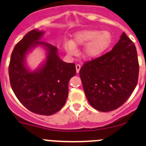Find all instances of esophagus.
Here are the masks:
<instances>
[{
  "instance_id": "34e87169",
  "label": "esophagus",
  "mask_w": 146,
  "mask_h": 146,
  "mask_svg": "<svg viewBox=\"0 0 146 146\" xmlns=\"http://www.w3.org/2000/svg\"><path fill=\"white\" fill-rule=\"evenodd\" d=\"M76 73H79V70L80 69H81V65H80L79 64H77V65H76Z\"/></svg>"
}]
</instances>
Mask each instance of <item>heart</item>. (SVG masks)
Segmentation results:
<instances>
[{
	"label": "heart",
	"instance_id": "heart-1",
	"mask_svg": "<svg viewBox=\"0 0 146 146\" xmlns=\"http://www.w3.org/2000/svg\"><path fill=\"white\" fill-rule=\"evenodd\" d=\"M112 43V35L107 31L84 30L76 33L71 42L65 44L67 52L70 54L76 53V47L83 46L86 44L84 55L87 59H95L100 57Z\"/></svg>",
	"mask_w": 146,
	"mask_h": 146
}]
</instances>
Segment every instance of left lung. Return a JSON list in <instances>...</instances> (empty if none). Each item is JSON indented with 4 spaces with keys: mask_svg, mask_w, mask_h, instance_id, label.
<instances>
[{
    "mask_svg": "<svg viewBox=\"0 0 146 146\" xmlns=\"http://www.w3.org/2000/svg\"><path fill=\"white\" fill-rule=\"evenodd\" d=\"M138 74L136 47L124 33L112 50L84 64L79 71L88 101L102 112L124 104L137 86Z\"/></svg>",
    "mask_w": 146,
    "mask_h": 146,
    "instance_id": "obj_1",
    "label": "left lung"
}]
</instances>
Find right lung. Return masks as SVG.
Returning a JSON list of instances; mask_svg holds the SVG:
<instances>
[{"label": "right lung", "mask_w": 146, "mask_h": 146, "mask_svg": "<svg viewBox=\"0 0 146 146\" xmlns=\"http://www.w3.org/2000/svg\"><path fill=\"white\" fill-rule=\"evenodd\" d=\"M44 32L34 29L17 44L11 56L9 75L12 90L19 102L29 111L50 115L62 108L68 96V81L76 75L74 63L59 57L57 48L41 41ZM47 50V58L35 71L26 66V56L35 47Z\"/></svg>", "instance_id": "add662e5"}]
</instances>
